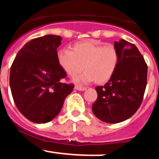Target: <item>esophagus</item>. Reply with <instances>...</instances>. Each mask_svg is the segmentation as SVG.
I'll list each match as a JSON object with an SVG mask.
<instances>
[{
	"label": "esophagus",
	"instance_id": "esophagus-1",
	"mask_svg": "<svg viewBox=\"0 0 159 159\" xmlns=\"http://www.w3.org/2000/svg\"><path fill=\"white\" fill-rule=\"evenodd\" d=\"M75 89H76V90H78V91H84V90H86V88L85 87H84V86H82V85H80V84H77V85L75 87Z\"/></svg>",
	"mask_w": 159,
	"mask_h": 159
}]
</instances>
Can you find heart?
I'll use <instances>...</instances> for the list:
<instances>
[{"label": "heart", "instance_id": "heart-1", "mask_svg": "<svg viewBox=\"0 0 159 159\" xmlns=\"http://www.w3.org/2000/svg\"><path fill=\"white\" fill-rule=\"evenodd\" d=\"M58 64L70 76L83 69L85 71L75 77L76 82L102 84L113 75L119 61L117 49L112 44L103 46L94 40L77 43L71 50H61L57 54Z\"/></svg>", "mask_w": 159, "mask_h": 159}]
</instances>
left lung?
Returning <instances> with one entry per match:
<instances>
[{
	"instance_id": "obj_1",
	"label": "left lung",
	"mask_w": 159,
	"mask_h": 159,
	"mask_svg": "<svg viewBox=\"0 0 159 159\" xmlns=\"http://www.w3.org/2000/svg\"><path fill=\"white\" fill-rule=\"evenodd\" d=\"M119 61L113 75L105 85L95 88L98 98L92 112L100 120L117 124L137 112L147 85L148 66L136 46L121 39L114 43Z\"/></svg>"
}]
</instances>
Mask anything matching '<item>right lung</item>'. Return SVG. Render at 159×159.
Listing matches in <instances>:
<instances>
[{"instance_id":"1","label":"right lung","mask_w":159,"mask_h":159,"mask_svg":"<svg viewBox=\"0 0 159 159\" xmlns=\"http://www.w3.org/2000/svg\"><path fill=\"white\" fill-rule=\"evenodd\" d=\"M60 35L31 39L17 53L10 70V87L17 108L35 124L51 121L62 109L74 84L63 81L67 73L58 64Z\"/></svg>"}]
</instances>
